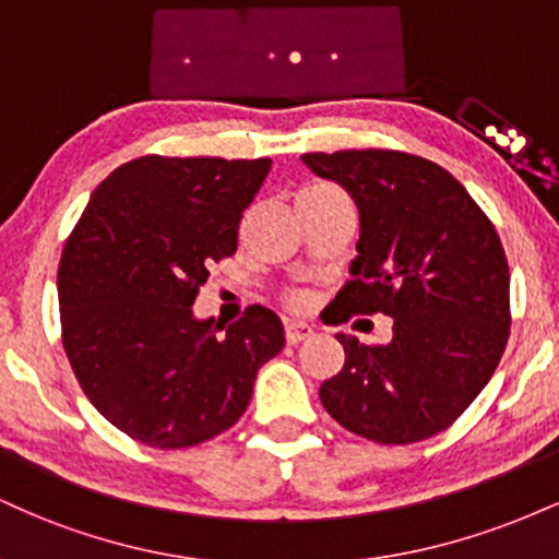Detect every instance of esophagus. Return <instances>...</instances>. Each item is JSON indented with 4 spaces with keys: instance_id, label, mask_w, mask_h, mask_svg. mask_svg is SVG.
Returning <instances> with one entry per match:
<instances>
[{
    "instance_id": "1",
    "label": "esophagus",
    "mask_w": 559,
    "mask_h": 559,
    "mask_svg": "<svg viewBox=\"0 0 559 559\" xmlns=\"http://www.w3.org/2000/svg\"><path fill=\"white\" fill-rule=\"evenodd\" d=\"M312 336H316V331H312L310 325H305V323H288L286 325V342L292 346H297L301 342H310Z\"/></svg>"
}]
</instances>
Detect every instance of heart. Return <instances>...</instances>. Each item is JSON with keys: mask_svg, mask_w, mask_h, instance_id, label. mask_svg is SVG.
<instances>
[{"mask_svg": "<svg viewBox=\"0 0 559 559\" xmlns=\"http://www.w3.org/2000/svg\"><path fill=\"white\" fill-rule=\"evenodd\" d=\"M286 305L292 307V310H307V307L312 305V297L307 292H288Z\"/></svg>", "mask_w": 559, "mask_h": 559, "instance_id": "1", "label": "heart"}]
</instances>
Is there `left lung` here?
Instances as JSON below:
<instances>
[{
	"mask_svg": "<svg viewBox=\"0 0 559 559\" xmlns=\"http://www.w3.org/2000/svg\"><path fill=\"white\" fill-rule=\"evenodd\" d=\"M301 163L344 186L360 210L338 323L394 318L368 346L338 333L344 368L320 402L346 431L413 444L444 431L497 370L510 338V267L497 228L441 165L394 150L310 152Z\"/></svg>",
	"mask_w": 559,
	"mask_h": 559,
	"instance_id": "obj_1",
	"label": "left lung"
}]
</instances>
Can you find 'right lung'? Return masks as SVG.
I'll use <instances>...</instances> for the list:
<instances>
[{
	"label": "right lung",
	"mask_w": 559,
	"mask_h": 559,
	"mask_svg": "<svg viewBox=\"0 0 559 559\" xmlns=\"http://www.w3.org/2000/svg\"><path fill=\"white\" fill-rule=\"evenodd\" d=\"M271 159L159 157L120 165L88 199L57 271L62 346L88 402L157 449L234 426L258 370L284 349L262 305L223 325L191 312L213 262L230 258Z\"/></svg>",
	"instance_id": "right-lung-1"
}]
</instances>
